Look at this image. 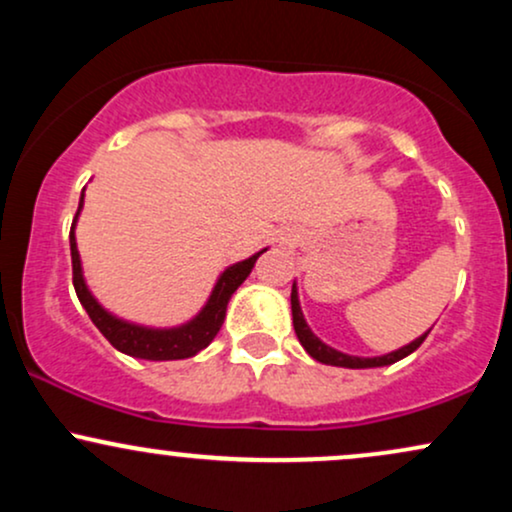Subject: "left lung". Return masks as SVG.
I'll use <instances>...</instances> for the list:
<instances>
[{"label": "left lung", "instance_id": "8db88e82", "mask_svg": "<svg viewBox=\"0 0 512 512\" xmlns=\"http://www.w3.org/2000/svg\"><path fill=\"white\" fill-rule=\"evenodd\" d=\"M291 313H293V330L298 334V342L303 344V349L308 351L310 356L315 358V361L320 363H327V366H342V368H380V366H390V363L399 361V358L414 354L416 349H419L421 344H424V339L428 337V330L426 334H421L419 339H414V342L402 346V349L392 351V354L387 356H375V358H361V356H349V354H342V351L332 349V346L322 344L320 339L315 337L313 332H310V327L305 325L303 320V313H301V305H298V293H296V286H293L291 291Z\"/></svg>", "mask_w": 512, "mask_h": 512}]
</instances>
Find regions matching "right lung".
Returning <instances> with one entry per match:
<instances>
[{
  "mask_svg": "<svg viewBox=\"0 0 512 512\" xmlns=\"http://www.w3.org/2000/svg\"><path fill=\"white\" fill-rule=\"evenodd\" d=\"M81 204H84V192H81L79 209H76V216H79ZM76 216L72 223V231H69V248H72V281L76 296H79L81 305L86 308L88 317L93 320V325L101 330V334L108 339L110 344L115 346L122 354L134 356V358H146V361H175V358H190L195 356L197 351H202L204 346L211 344V339L216 337V332L221 330L223 317H226V305L231 301V296L236 289L248 279V274L255 267L257 255L248 257V260L233 264L226 272L219 276L214 291H211L209 303L204 305L202 313H199L195 320H190L187 325L173 327V330H149V327L129 325V322L117 320L98 305L96 298L91 296V291L86 289L84 274H81V260L79 250H76V238H74V226Z\"/></svg>",
  "mask_w": 512,
  "mask_h": 512,
  "instance_id": "1",
  "label": "right lung"
}]
</instances>
